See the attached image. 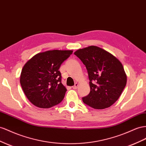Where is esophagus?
<instances>
[{
    "mask_svg": "<svg viewBox=\"0 0 146 146\" xmlns=\"http://www.w3.org/2000/svg\"><path fill=\"white\" fill-rule=\"evenodd\" d=\"M78 83H76L75 85L72 86V88L73 89H77L78 88Z\"/></svg>",
    "mask_w": 146,
    "mask_h": 146,
    "instance_id": "obj_1",
    "label": "esophagus"
}]
</instances>
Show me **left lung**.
Here are the masks:
<instances>
[{
	"label": "left lung",
	"instance_id": "8db88e82",
	"mask_svg": "<svg viewBox=\"0 0 146 146\" xmlns=\"http://www.w3.org/2000/svg\"><path fill=\"white\" fill-rule=\"evenodd\" d=\"M74 54L85 66L90 92L83 102L96 109L111 106L119 99L127 84V75L117 58L96 46L79 49Z\"/></svg>",
	"mask_w": 146,
	"mask_h": 146
}]
</instances>
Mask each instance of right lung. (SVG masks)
I'll use <instances>...</instances> for the list:
<instances>
[{
  "label": "right lung",
  "mask_w": 146,
  "mask_h": 146,
  "mask_svg": "<svg viewBox=\"0 0 146 146\" xmlns=\"http://www.w3.org/2000/svg\"><path fill=\"white\" fill-rule=\"evenodd\" d=\"M72 50H49L35 54L21 70L20 84L31 103L40 108H50L64 99L67 89L61 83L60 68Z\"/></svg>",
  "instance_id": "1"
}]
</instances>
